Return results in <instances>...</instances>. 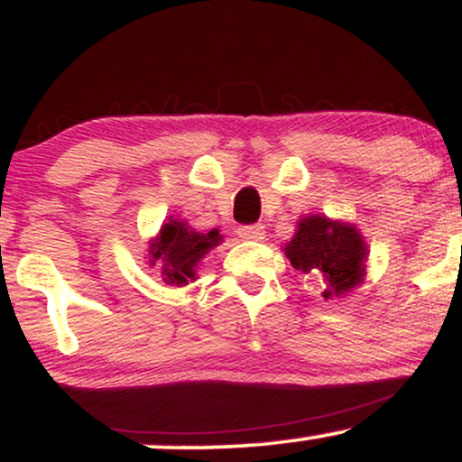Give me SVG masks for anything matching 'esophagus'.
Masks as SVG:
<instances>
[{
    "instance_id": "obj_1",
    "label": "esophagus",
    "mask_w": 462,
    "mask_h": 462,
    "mask_svg": "<svg viewBox=\"0 0 462 462\" xmlns=\"http://www.w3.org/2000/svg\"><path fill=\"white\" fill-rule=\"evenodd\" d=\"M236 232H238V236L245 238V241H263V238H264V226L263 224L241 226Z\"/></svg>"
}]
</instances>
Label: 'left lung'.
Returning a JSON list of instances; mask_svg holds the SVG:
<instances>
[{
    "label": "left lung",
    "instance_id": "obj_1",
    "mask_svg": "<svg viewBox=\"0 0 462 462\" xmlns=\"http://www.w3.org/2000/svg\"><path fill=\"white\" fill-rule=\"evenodd\" d=\"M367 252L356 227L323 215L300 219L295 236L284 245L286 258L298 272L321 273L326 300L341 298L363 282Z\"/></svg>",
    "mask_w": 462,
    "mask_h": 462
}]
</instances>
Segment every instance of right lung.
Returning <instances> with one entry per match:
<instances>
[{"label":"right lung","mask_w":462,"mask_h":462,"mask_svg":"<svg viewBox=\"0 0 462 462\" xmlns=\"http://www.w3.org/2000/svg\"><path fill=\"white\" fill-rule=\"evenodd\" d=\"M221 243L219 230L195 232L180 219H169L150 243V263H161L162 280L182 286L195 280V267L210 249Z\"/></svg>","instance_id":"add662e5"}]
</instances>
